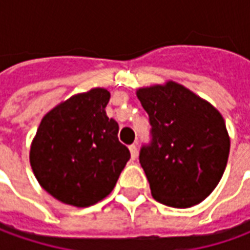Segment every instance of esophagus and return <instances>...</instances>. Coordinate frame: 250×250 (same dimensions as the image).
<instances>
[{"instance_id":"obj_1","label":"esophagus","mask_w":250,"mask_h":250,"mask_svg":"<svg viewBox=\"0 0 250 250\" xmlns=\"http://www.w3.org/2000/svg\"><path fill=\"white\" fill-rule=\"evenodd\" d=\"M128 149H130V153H131V159H135V158H137V155H138V148H137V145H135V144L130 145V146H128Z\"/></svg>"}]
</instances>
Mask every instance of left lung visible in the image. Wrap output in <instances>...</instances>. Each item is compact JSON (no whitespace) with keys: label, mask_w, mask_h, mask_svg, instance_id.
Returning a JSON list of instances; mask_svg holds the SVG:
<instances>
[{"label":"left lung","mask_w":250,"mask_h":250,"mask_svg":"<svg viewBox=\"0 0 250 250\" xmlns=\"http://www.w3.org/2000/svg\"><path fill=\"white\" fill-rule=\"evenodd\" d=\"M137 97L152 125V142L140 153L152 196L177 209L205 201L220 183L229 155L223 115L173 80L138 88Z\"/></svg>","instance_id":"1"}]
</instances>
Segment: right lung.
Listing matches in <instances>:
<instances>
[{
  "mask_svg": "<svg viewBox=\"0 0 250 250\" xmlns=\"http://www.w3.org/2000/svg\"><path fill=\"white\" fill-rule=\"evenodd\" d=\"M109 98L101 87L74 94L41 119L31 141L37 181L66 205L88 208L106 198L130 159L117 122L106 115Z\"/></svg>",
  "mask_w": 250,
  "mask_h": 250,
  "instance_id": "1",
  "label": "right lung"
}]
</instances>
